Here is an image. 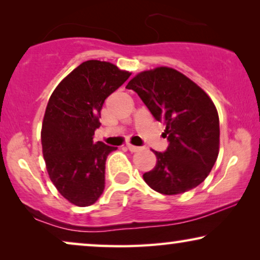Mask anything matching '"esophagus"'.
<instances>
[{
  "label": "esophagus",
  "mask_w": 260,
  "mask_h": 260,
  "mask_svg": "<svg viewBox=\"0 0 260 260\" xmlns=\"http://www.w3.org/2000/svg\"><path fill=\"white\" fill-rule=\"evenodd\" d=\"M127 149H129L131 152H137L141 150L140 147H136V145H131V144H127Z\"/></svg>",
  "instance_id": "obj_1"
}]
</instances>
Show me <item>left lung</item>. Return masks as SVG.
Listing matches in <instances>:
<instances>
[{
    "instance_id": "left-lung-1",
    "label": "left lung",
    "mask_w": 260,
    "mask_h": 260,
    "mask_svg": "<svg viewBox=\"0 0 260 260\" xmlns=\"http://www.w3.org/2000/svg\"><path fill=\"white\" fill-rule=\"evenodd\" d=\"M154 118L166 125V151H155L157 163L143 179L166 195L188 191L204 182L219 154V116L206 92L169 67L137 74L126 85Z\"/></svg>"
}]
</instances>
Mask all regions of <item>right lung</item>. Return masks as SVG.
Here are the masks:
<instances>
[{"label": "right lung", "mask_w": 260, "mask_h": 260, "mask_svg": "<svg viewBox=\"0 0 260 260\" xmlns=\"http://www.w3.org/2000/svg\"><path fill=\"white\" fill-rule=\"evenodd\" d=\"M129 72L113 63L87 60L60 83L49 98L41 130L42 152L52 182L71 204L86 207L105 188V162L117 150L93 142L105 99Z\"/></svg>", "instance_id": "right-lung-1"}]
</instances>
